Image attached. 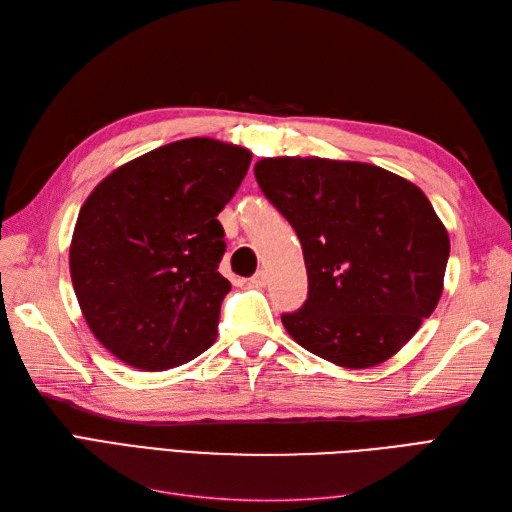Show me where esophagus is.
Wrapping results in <instances>:
<instances>
[{
	"label": "esophagus",
	"mask_w": 512,
	"mask_h": 512,
	"mask_svg": "<svg viewBox=\"0 0 512 512\" xmlns=\"http://www.w3.org/2000/svg\"><path fill=\"white\" fill-rule=\"evenodd\" d=\"M267 273L265 271H256L254 275H252V280H250V284L252 286H256V288H262V286H267Z\"/></svg>",
	"instance_id": "1"
}]
</instances>
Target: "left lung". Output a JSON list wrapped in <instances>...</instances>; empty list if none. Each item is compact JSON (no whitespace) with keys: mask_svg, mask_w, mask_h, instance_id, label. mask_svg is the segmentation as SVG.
<instances>
[{"mask_svg":"<svg viewBox=\"0 0 512 512\" xmlns=\"http://www.w3.org/2000/svg\"><path fill=\"white\" fill-rule=\"evenodd\" d=\"M254 175L303 247L307 301L282 314L288 335L339 367L391 359L442 294L451 243L429 198L363 162L265 158Z\"/></svg>","mask_w":512,"mask_h":512,"instance_id":"1","label":"left lung"}]
</instances>
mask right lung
<instances>
[{
    "label": "right lung",
    "mask_w": 512,
    "mask_h": 512,
    "mask_svg": "<svg viewBox=\"0 0 512 512\" xmlns=\"http://www.w3.org/2000/svg\"><path fill=\"white\" fill-rule=\"evenodd\" d=\"M252 153L183 138L119 166L79 211L70 275L98 342L119 361L164 371L196 359L218 335L230 282L218 213Z\"/></svg>",
    "instance_id": "1"
}]
</instances>
